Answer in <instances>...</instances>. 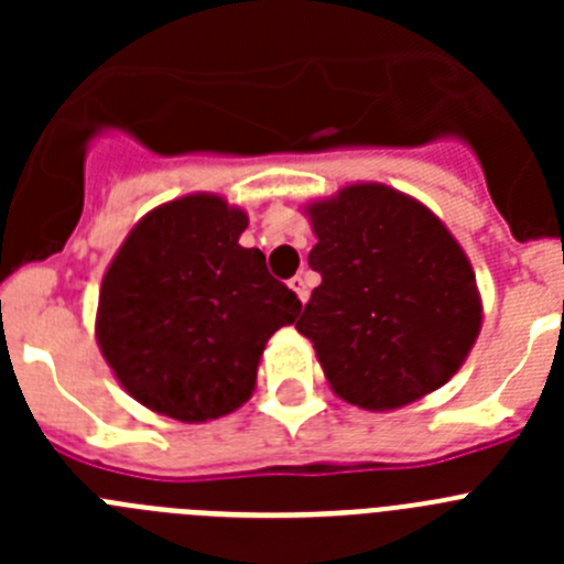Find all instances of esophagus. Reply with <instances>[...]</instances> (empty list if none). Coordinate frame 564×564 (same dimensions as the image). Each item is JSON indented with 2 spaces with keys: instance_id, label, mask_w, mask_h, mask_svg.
I'll use <instances>...</instances> for the list:
<instances>
[{
  "instance_id": "esophagus-1",
  "label": "esophagus",
  "mask_w": 564,
  "mask_h": 564,
  "mask_svg": "<svg viewBox=\"0 0 564 564\" xmlns=\"http://www.w3.org/2000/svg\"><path fill=\"white\" fill-rule=\"evenodd\" d=\"M291 288H293V291H296L299 302L305 305L307 296H311V291H307V279H305V276H293V279H291Z\"/></svg>"
}]
</instances>
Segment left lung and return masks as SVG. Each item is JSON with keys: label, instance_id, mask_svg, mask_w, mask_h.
<instances>
[{"label": "left lung", "instance_id": "left-lung-1", "mask_svg": "<svg viewBox=\"0 0 564 564\" xmlns=\"http://www.w3.org/2000/svg\"><path fill=\"white\" fill-rule=\"evenodd\" d=\"M305 214L322 285L296 330L313 341L330 390L387 412L443 387L482 325L475 271L449 228L383 183H350Z\"/></svg>", "mask_w": 564, "mask_h": 564}]
</instances>
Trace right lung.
Masks as SVG:
<instances>
[{
  "instance_id": "add662e5",
  "label": "right lung",
  "mask_w": 564,
  "mask_h": 564,
  "mask_svg": "<svg viewBox=\"0 0 564 564\" xmlns=\"http://www.w3.org/2000/svg\"><path fill=\"white\" fill-rule=\"evenodd\" d=\"M248 214L220 194L152 208L127 234L101 282L96 338L123 390L158 415L206 423L239 410L259 358L302 311L239 246Z\"/></svg>"
}]
</instances>
